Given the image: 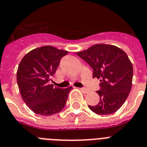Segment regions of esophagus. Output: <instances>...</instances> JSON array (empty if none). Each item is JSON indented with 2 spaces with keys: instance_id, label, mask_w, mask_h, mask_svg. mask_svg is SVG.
Listing matches in <instances>:
<instances>
[{
  "instance_id": "34e87169",
  "label": "esophagus",
  "mask_w": 147,
  "mask_h": 147,
  "mask_svg": "<svg viewBox=\"0 0 147 147\" xmlns=\"http://www.w3.org/2000/svg\"><path fill=\"white\" fill-rule=\"evenodd\" d=\"M80 91L82 92V93H84V94H88V91L86 88H81Z\"/></svg>"
}]
</instances>
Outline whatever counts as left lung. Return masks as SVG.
Masks as SVG:
<instances>
[{"instance_id":"left-lung-1","label":"left lung","mask_w":147,"mask_h":147,"mask_svg":"<svg viewBox=\"0 0 147 147\" xmlns=\"http://www.w3.org/2000/svg\"><path fill=\"white\" fill-rule=\"evenodd\" d=\"M93 69V78L100 79V100L95 106L88 105L98 114L116 112L125 102L132 87L133 65L127 53L109 44H95L77 53Z\"/></svg>"}]
</instances>
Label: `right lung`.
Segmentation results:
<instances>
[{
    "label": "right lung",
    "instance_id": "right-lung-1",
    "mask_svg": "<svg viewBox=\"0 0 147 147\" xmlns=\"http://www.w3.org/2000/svg\"><path fill=\"white\" fill-rule=\"evenodd\" d=\"M68 51L52 46L31 50L20 61L17 81L23 100L29 108L40 115H53L60 112L66 104L72 87L59 88L49 85L60 60Z\"/></svg>",
    "mask_w": 147,
    "mask_h": 147
}]
</instances>
